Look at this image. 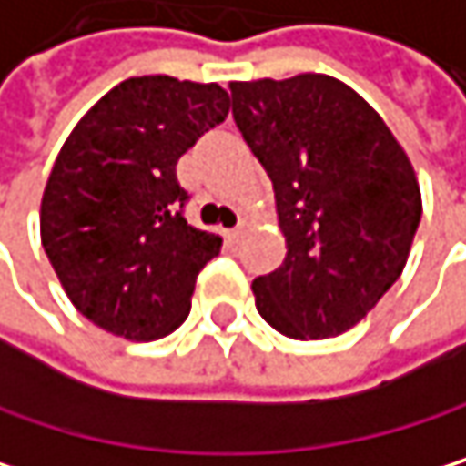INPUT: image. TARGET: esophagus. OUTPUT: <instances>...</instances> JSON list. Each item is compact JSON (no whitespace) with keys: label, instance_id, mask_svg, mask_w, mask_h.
Segmentation results:
<instances>
[{"label":"esophagus","instance_id":"34e87169","mask_svg":"<svg viewBox=\"0 0 466 466\" xmlns=\"http://www.w3.org/2000/svg\"><path fill=\"white\" fill-rule=\"evenodd\" d=\"M226 238H228L231 243H238V240L243 238V223H238L235 228H228V231H226Z\"/></svg>","mask_w":466,"mask_h":466}]
</instances>
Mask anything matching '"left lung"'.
<instances>
[{
    "instance_id": "8db88e82",
    "label": "left lung",
    "mask_w": 466,
    "mask_h": 466,
    "mask_svg": "<svg viewBox=\"0 0 466 466\" xmlns=\"http://www.w3.org/2000/svg\"><path fill=\"white\" fill-rule=\"evenodd\" d=\"M231 114L265 166L287 259L254 281L262 319L289 339L355 328L399 281L420 223L415 168L344 81L303 73L235 81Z\"/></svg>"
}]
</instances>
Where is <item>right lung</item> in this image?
<instances>
[{
    "mask_svg": "<svg viewBox=\"0 0 466 466\" xmlns=\"http://www.w3.org/2000/svg\"><path fill=\"white\" fill-rule=\"evenodd\" d=\"M228 114L218 84L127 78L73 127L48 174L40 240L73 306L97 328L155 341L190 311L220 238L185 220L177 160Z\"/></svg>",
    "mask_w": 466,
    "mask_h": 466,
    "instance_id": "obj_1",
    "label": "right lung"
}]
</instances>
